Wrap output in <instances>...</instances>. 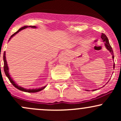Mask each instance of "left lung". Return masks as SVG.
<instances>
[{"label": "left lung", "instance_id": "left-lung-1", "mask_svg": "<svg viewBox=\"0 0 121 121\" xmlns=\"http://www.w3.org/2000/svg\"><path fill=\"white\" fill-rule=\"evenodd\" d=\"M101 39H102V41H104V43H105V47L106 48V49L108 50V51H109L111 53V54L112 55V58H113V60H114V53H113V49H112V47L110 46V43H109V40H108V37H107V36L106 35H105V34H101ZM115 68V64L114 62L113 64V69H114ZM109 82V81H108ZM108 83V82H107ZM97 89L95 90H93V91H96Z\"/></svg>", "mask_w": 121, "mask_h": 121}]
</instances>
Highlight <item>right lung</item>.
I'll return each mask as SVG.
<instances>
[{
	"label": "right lung",
	"instance_id": "right-lung-1",
	"mask_svg": "<svg viewBox=\"0 0 121 121\" xmlns=\"http://www.w3.org/2000/svg\"><path fill=\"white\" fill-rule=\"evenodd\" d=\"M28 27H30V28H36V26H24V27H22L21 28L19 29V30H17V32H16L15 33V34H13L10 37V38H9V39L8 41H9L12 38V37L14 36L16 34H17L19 32H20V30H24V29L27 28ZM3 61H4V73L5 75H6L7 77H8V80H9V81L11 82V83L14 86L16 87V88H17V89L20 90L21 91H25V92H28V93H36V92H38V91H42V90L44 89V88H45V87H46V86H45L44 87H40V88H38V89H27L26 88H24V87L20 86H19L17 84H16L15 83V82L13 81V79L11 78V77L10 74H9V68H8V64H7V61H6V57H5V52H4V54H3Z\"/></svg>",
	"mask_w": 121,
	"mask_h": 121
}]
</instances>
